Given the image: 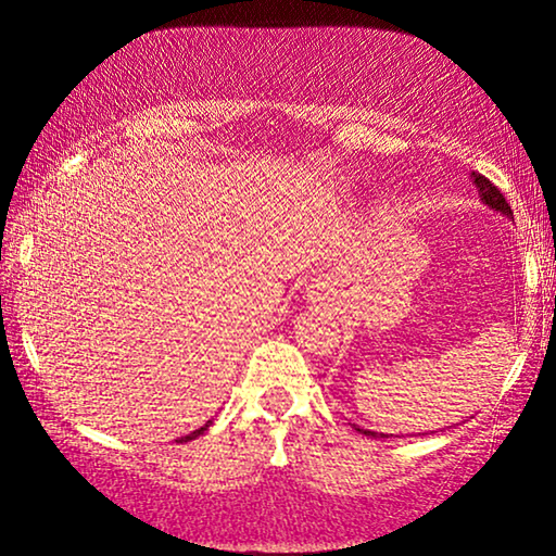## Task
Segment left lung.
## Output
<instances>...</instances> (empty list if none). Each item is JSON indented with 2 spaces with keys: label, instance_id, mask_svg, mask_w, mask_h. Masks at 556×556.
<instances>
[{
  "label": "left lung",
  "instance_id": "1",
  "mask_svg": "<svg viewBox=\"0 0 556 556\" xmlns=\"http://www.w3.org/2000/svg\"><path fill=\"white\" fill-rule=\"evenodd\" d=\"M473 179H476V185H478V192H481L483 202L489 204V207L498 210V212H504V215H508V217H514V212H511V207H508L506 197L501 194V189H498L496 185H491V181L485 179L483 174H478V172H473ZM356 430L364 432V435H371V438H384V435H375V432H369V430H362V428H356Z\"/></svg>",
  "mask_w": 556,
  "mask_h": 556
}]
</instances>
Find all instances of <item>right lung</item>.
<instances>
[{"label":"right lung","instance_id":"1","mask_svg":"<svg viewBox=\"0 0 556 556\" xmlns=\"http://www.w3.org/2000/svg\"><path fill=\"white\" fill-rule=\"evenodd\" d=\"M207 428H210V422H207V425H204V428H200V430L189 432V435H187V438H181V440H179V443H187V440H194L197 435H202V432H204V430H207Z\"/></svg>","mask_w":556,"mask_h":556}]
</instances>
